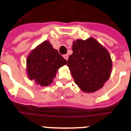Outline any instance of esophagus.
Wrapping results in <instances>:
<instances>
[{
	"instance_id": "obj_1",
	"label": "esophagus",
	"mask_w": 131,
	"mask_h": 131,
	"mask_svg": "<svg viewBox=\"0 0 131 131\" xmlns=\"http://www.w3.org/2000/svg\"><path fill=\"white\" fill-rule=\"evenodd\" d=\"M63 57H64L66 60H68V59H69V55L67 54H64V55H63Z\"/></svg>"
}]
</instances>
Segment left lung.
<instances>
[{"instance_id":"obj_1","label":"left lung","mask_w":131,"mask_h":131,"mask_svg":"<svg viewBox=\"0 0 131 131\" xmlns=\"http://www.w3.org/2000/svg\"><path fill=\"white\" fill-rule=\"evenodd\" d=\"M69 67L74 82L83 92L92 93L103 86L110 77L112 61L107 50L96 39H77L72 44Z\"/></svg>"}]
</instances>
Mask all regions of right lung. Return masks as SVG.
Masks as SVG:
<instances>
[{
    "label": "right lung",
    "instance_id": "1",
    "mask_svg": "<svg viewBox=\"0 0 131 131\" xmlns=\"http://www.w3.org/2000/svg\"><path fill=\"white\" fill-rule=\"evenodd\" d=\"M67 63V60L53 49L50 42L45 41L31 51L27 57L28 77L36 84L49 86L53 81L58 69Z\"/></svg>",
    "mask_w": 131,
    "mask_h": 131
}]
</instances>
